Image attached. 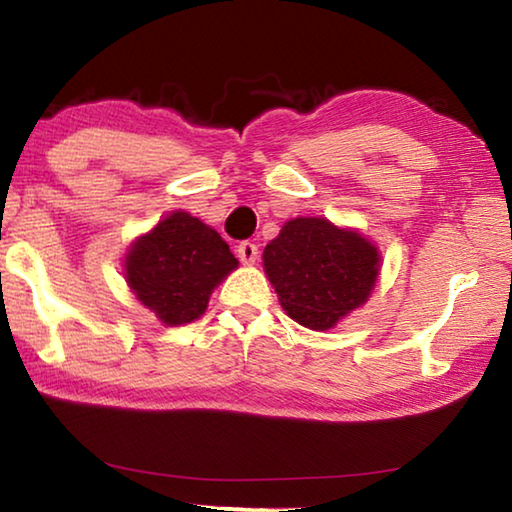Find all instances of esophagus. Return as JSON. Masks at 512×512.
Returning <instances> with one entry per match:
<instances>
[{
	"label": "esophagus",
	"instance_id": "esophagus-1",
	"mask_svg": "<svg viewBox=\"0 0 512 512\" xmlns=\"http://www.w3.org/2000/svg\"><path fill=\"white\" fill-rule=\"evenodd\" d=\"M237 255L246 266H253L259 257V250L253 241H241V244L237 246Z\"/></svg>",
	"mask_w": 512,
	"mask_h": 512
}]
</instances>
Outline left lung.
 I'll return each instance as SVG.
<instances>
[{
	"label": "left lung",
	"mask_w": 512,
	"mask_h": 512,
	"mask_svg": "<svg viewBox=\"0 0 512 512\" xmlns=\"http://www.w3.org/2000/svg\"><path fill=\"white\" fill-rule=\"evenodd\" d=\"M381 253L357 228L325 216H298L264 248V273L282 309L316 332L363 307L379 277Z\"/></svg>",
	"instance_id": "1"
}]
</instances>
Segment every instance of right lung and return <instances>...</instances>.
<instances>
[{
	"label": "right lung",
	"instance_id": "obj_1",
	"mask_svg": "<svg viewBox=\"0 0 512 512\" xmlns=\"http://www.w3.org/2000/svg\"><path fill=\"white\" fill-rule=\"evenodd\" d=\"M237 266L219 232L185 210L162 216L124 255L126 284L167 327L201 318L212 291Z\"/></svg>",
	"mask_w": 512,
	"mask_h": 512
}]
</instances>
